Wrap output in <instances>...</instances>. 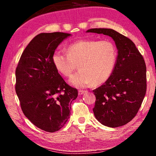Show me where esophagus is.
<instances>
[{
	"label": "esophagus",
	"mask_w": 156,
	"mask_h": 156,
	"mask_svg": "<svg viewBox=\"0 0 156 156\" xmlns=\"http://www.w3.org/2000/svg\"><path fill=\"white\" fill-rule=\"evenodd\" d=\"M84 91H85L79 90V91H78V95H79V96H81V95H83V94L84 93Z\"/></svg>",
	"instance_id": "1"
}]
</instances>
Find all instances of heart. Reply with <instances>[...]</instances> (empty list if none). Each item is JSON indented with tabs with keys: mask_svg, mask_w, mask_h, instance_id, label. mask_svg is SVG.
Returning <instances> with one entry per match:
<instances>
[{
	"mask_svg": "<svg viewBox=\"0 0 156 156\" xmlns=\"http://www.w3.org/2000/svg\"><path fill=\"white\" fill-rule=\"evenodd\" d=\"M67 54L56 51L52 62L56 69L65 77H69L75 69L80 71L70 78L77 87L102 84L112 74L117 60V49L109 40H81L69 44Z\"/></svg>",
	"mask_w": 156,
	"mask_h": 156,
	"instance_id": "1",
	"label": "heart"
}]
</instances>
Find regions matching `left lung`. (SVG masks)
I'll return each mask as SVG.
<instances>
[{"label":"left lung","mask_w":156,"mask_h":156,"mask_svg":"<svg viewBox=\"0 0 156 156\" xmlns=\"http://www.w3.org/2000/svg\"><path fill=\"white\" fill-rule=\"evenodd\" d=\"M87 32L112 37L118 49L112 74L93 91L95 117L109 127L125 125L135 117L147 91V68L143 57L133 41L112 29H90Z\"/></svg>","instance_id":"8db88e82"}]
</instances>
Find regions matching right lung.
Returning a JSON list of instances; mask_svg holds the SVG:
<instances>
[{
  "mask_svg": "<svg viewBox=\"0 0 156 156\" xmlns=\"http://www.w3.org/2000/svg\"><path fill=\"white\" fill-rule=\"evenodd\" d=\"M71 34L41 33L31 41L16 69V92L23 113L37 127L58 131L69 118L78 90L65 83L55 68L52 56Z\"/></svg>",
  "mask_w": 156,
  "mask_h": 156,
  "instance_id": "obj_1",
  "label": "right lung"
}]
</instances>
